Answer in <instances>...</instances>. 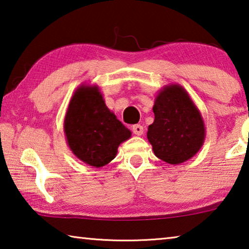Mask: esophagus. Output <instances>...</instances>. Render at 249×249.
I'll return each mask as SVG.
<instances>
[{"instance_id": "34e87169", "label": "esophagus", "mask_w": 249, "mask_h": 249, "mask_svg": "<svg viewBox=\"0 0 249 249\" xmlns=\"http://www.w3.org/2000/svg\"><path fill=\"white\" fill-rule=\"evenodd\" d=\"M132 131L136 136H142L143 132H144V128L141 124H134L132 127Z\"/></svg>"}]
</instances>
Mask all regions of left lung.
Segmentation results:
<instances>
[{"instance_id":"left-lung-1","label":"left lung","mask_w":249,"mask_h":249,"mask_svg":"<svg viewBox=\"0 0 249 249\" xmlns=\"http://www.w3.org/2000/svg\"><path fill=\"white\" fill-rule=\"evenodd\" d=\"M154 122L147 140L154 154L164 162L178 165L198 153L206 139V127L198 107L184 87L169 84L156 95Z\"/></svg>"}]
</instances>
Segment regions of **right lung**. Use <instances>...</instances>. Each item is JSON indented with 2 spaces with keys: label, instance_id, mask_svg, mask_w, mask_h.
<instances>
[{
  "label": "right lung",
  "instance_id": "add662e5",
  "mask_svg": "<svg viewBox=\"0 0 249 249\" xmlns=\"http://www.w3.org/2000/svg\"><path fill=\"white\" fill-rule=\"evenodd\" d=\"M63 128L72 153L96 168L111 162L118 146L131 138V131L109 110L96 85L83 84L74 91Z\"/></svg>",
  "mask_w": 249,
  "mask_h": 249
}]
</instances>
